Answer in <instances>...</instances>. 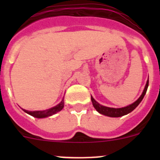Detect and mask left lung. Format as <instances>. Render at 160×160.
Here are the masks:
<instances>
[{"label":"left lung","mask_w":160,"mask_h":160,"mask_svg":"<svg viewBox=\"0 0 160 160\" xmlns=\"http://www.w3.org/2000/svg\"><path fill=\"white\" fill-rule=\"evenodd\" d=\"M148 84H149V80H148L147 82V84L145 86V88L143 90V92L141 94V96L138 98V99L136 100L134 103L131 104V105L128 106V107H122V108H111V107H104V106L100 105L99 103L97 102L94 99V98L91 96V102L93 103V106H94V108L96 109V111L98 112H99L100 114H104V115H107L109 117H121L123 116L125 114H129L130 112H131L132 111H134L139 103L141 102V101L143 98L144 95L146 94L147 90H148Z\"/></svg>","instance_id":"obj_1"}]
</instances>
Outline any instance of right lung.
Segmentation results:
<instances>
[{"label": "right lung", "mask_w": 160, "mask_h": 160, "mask_svg": "<svg viewBox=\"0 0 160 160\" xmlns=\"http://www.w3.org/2000/svg\"><path fill=\"white\" fill-rule=\"evenodd\" d=\"M64 107V99L62 100L58 105H57L56 107H52L50 109H48V110H46V111H26V110H24L23 111L25 112H26L27 114H30L32 116L35 117V118H46V117L51 116L53 114H56L57 112L60 111L61 110H62V108Z\"/></svg>", "instance_id": "right-lung-1"}]
</instances>
